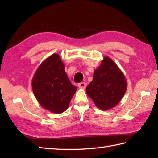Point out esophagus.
I'll return each mask as SVG.
<instances>
[{
  "label": "esophagus",
  "instance_id": "1",
  "mask_svg": "<svg viewBox=\"0 0 158 158\" xmlns=\"http://www.w3.org/2000/svg\"><path fill=\"white\" fill-rule=\"evenodd\" d=\"M85 85H85L84 82H81V83H79V84H78V87L81 89H85Z\"/></svg>",
  "mask_w": 158,
  "mask_h": 158
}]
</instances>
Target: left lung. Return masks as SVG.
<instances>
[{"mask_svg": "<svg viewBox=\"0 0 158 158\" xmlns=\"http://www.w3.org/2000/svg\"><path fill=\"white\" fill-rule=\"evenodd\" d=\"M123 73L108 56H105L100 66L94 71L93 81L86 87V93L102 110L116 106L127 90Z\"/></svg>", "mask_w": 158, "mask_h": 158, "instance_id": "8db88e82", "label": "left lung"}]
</instances>
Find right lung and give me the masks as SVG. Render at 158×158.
I'll return each instance as SVG.
<instances>
[{
  "label": "right lung",
  "instance_id": "obj_1",
  "mask_svg": "<svg viewBox=\"0 0 158 158\" xmlns=\"http://www.w3.org/2000/svg\"><path fill=\"white\" fill-rule=\"evenodd\" d=\"M32 89L42 107L61 114L68 108L77 88L68 79L60 56L53 53L37 69L32 79Z\"/></svg>",
  "mask_w": 158,
  "mask_h": 158
}]
</instances>
